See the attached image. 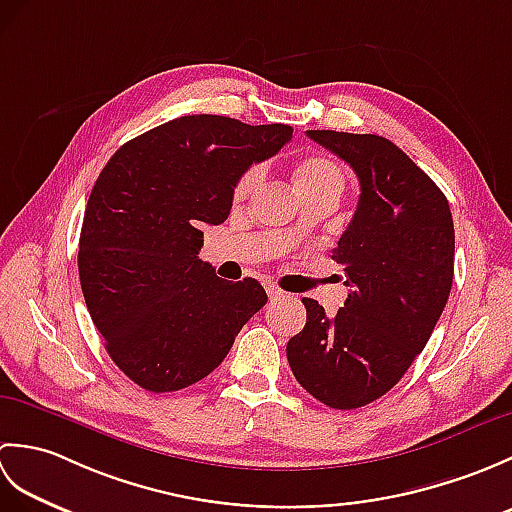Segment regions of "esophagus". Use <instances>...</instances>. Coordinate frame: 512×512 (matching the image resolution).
Listing matches in <instances>:
<instances>
[{
  "label": "esophagus",
  "mask_w": 512,
  "mask_h": 512,
  "mask_svg": "<svg viewBox=\"0 0 512 512\" xmlns=\"http://www.w3.org/2000/svg\"><path fill=\"white\" fill-rule=\"evenodd\" d=\"M266 292H268V297L273 299V301H275V299H284V297H286V292L281 290L279 286H275V284H268V286H266Z\"/></svg>",
  "instance_id": "obj_1"
}]
</instances>
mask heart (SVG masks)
<instances>
[{"mask_svg":"<svg viewBox=\"0 0 512 512\" xmlns=\"http://www.w3.org/2000/svg\"><path fill=\"white\" fill-rule=\"evenodd\" d=\"M259 176H262L259 167L246 169L235 184V191H233L235 200H244L246 195L257 187ZM292 176H295V187L301 193L303 200L319 193L341 195L343 184H345L341 167L336 165L332 158H325V156H308L299 160L295 171H292Z\"/></svg>","mask_w":512,"mask_h":512,"instance_id":"obj_1","label":"heart"}]
</instances>
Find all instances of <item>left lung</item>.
Here are the masks:
<instances>
[{
  "mask_svg": "<svg viewBox=\"0 0 512 512\" xmlns=\"http://www.w3.org/2000/svg\"><path fill=\"white\" fill-rule=\"evenodd\" d=\"M354 169L356 213L332 250L350 286L334 317L303 299L306 325L286 347L299 385L332 409L374 402L405 376L447 306L455 231L449 202L391 140L310 129Z\"/></svg>",
  "mask_w": 512,
  "mask_h": 512,
  "instance_id": "obj_1",
  "label": "left lung"
}]
</instances>
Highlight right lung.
<instances>
[{"mask_svg": "<svg viewBox=\"0 0 512 512\" xmlns=\"http://www.w3.org/2000/svg\"><path fill=\"white\" fill-rule=\"evenodd\" d=\"M290 125L195 114L129 140L103 167L79 239L85 306L121 372L154 394L209 376L266 290L198 259L202 224H222L239 176L284 147Z\"/></svg>", "mask_w": 512, "mask_h": 512, "instance_id": "1", "label": "right lung"}]
</instances>
